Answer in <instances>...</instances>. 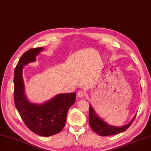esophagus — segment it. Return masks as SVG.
<instances>
[{
  "instance_id": "1",
  "label": "esophagus",
  "mask_w": 151,
  "mask_h": 151,
  "mask_svg": "<svg viewBox=\"0 0 151 151\" xmlns=\"http://www.w3.org/2000/svg\"><path fill=\"white\" fill-rule=\"evenodd\" d=\"M85 94H86V93H85V92L84 91V90H79V91L78 92V96L79 98H83Z\"/></svg>"
}]
</instances>
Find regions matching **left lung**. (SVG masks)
<instances>
[{
	"label": "left lung",
	"mask_w": 151,
	"mask_h": 151,
	"mask_svg": "<svg viewBox=\"0 0 151 151\" xmlns=\"http://www.w3.org/2000/svg\"><path fill=\"white\" fill-rule=\"evenodd\" d=\"M135 116L132 119V121L129 122L128 124L125 125L123 127H114L110 125L107 124L106 122L100 119L95 114L94 109L90 105L89 108V123L90 126L94 132L97 133L98 135L101 136H109L113 135L116 134L122 133L130 127L132 124L134 120H135Z\"/></svg>",
	"instance_id": "obj_1"
}]
</instances>
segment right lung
I'll use <instances>...</instances> for the list:
<instances>
[{
    "mask_svg": "<svg viewBox=\"0 0 151 151\" xmlns=\"http://www.w3.org/2000/svg\"><path fill=\"white\" fill-rule=\"evenodd\" d=\"M43 47L32 48L24 53L16 65L14 76V101L24 123L30 131L49 137L61 132L66 122L68 109L75 102L76 93L59 94L45 104L29 103L24 94L22 71L24 65L34 62Z\"/></svg>",
    "mask_w": 151,
    "mask_h": 151,
    "instance_id": "add662e5",
    "label": "right lung"
}]
</instances>
